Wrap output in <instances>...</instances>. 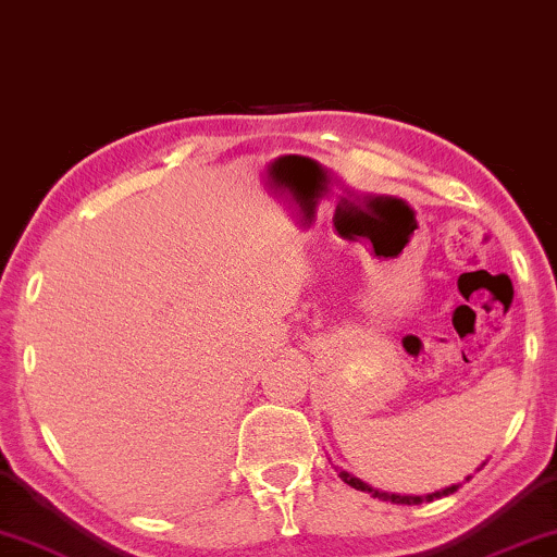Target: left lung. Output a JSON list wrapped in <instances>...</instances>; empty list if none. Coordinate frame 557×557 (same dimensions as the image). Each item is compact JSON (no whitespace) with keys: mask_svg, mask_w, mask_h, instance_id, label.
I'll use <instances>...</instances> for the list:
<instances>
[{"mask_svg":"<svg viewBox=\"0 0 557 557\" xmlns=\"http://www.w3.org/2000/svg\"><path fill=\"white\" fill-rule=\"evenodd\" d=\"M487 465V459L482 462L478 470H482V467ZM338 478H342L346 485H351L354 490H361V493H369L372 497H379V499H386V503H394V505H419V503H432V499H440V497H447L453 495L459 490V482L457 485H449L445 490H437V493H430V495H394V493H382V490H374L372 485H367V482H361L359 478H354V474H349L346 470H338ZM465 480H470V474H467Z\"/></svg>","mask_w":557,"mask_h":557,"instance_id":"1","label":"left lung"}]
</instances>
